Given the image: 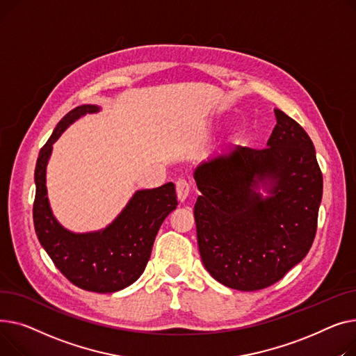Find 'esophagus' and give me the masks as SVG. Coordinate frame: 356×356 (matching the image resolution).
<instances>
[{
    "label": "esophagus",
    "instance_id": "1",
    "mask_svg": "<svg viewBox=\"0 0 356 356\" xmlns=\"http://www.w3.org/2000/svg\"><path fill=\"white\" fill-rule=\"evenodd\" d=\"M175 188H177V195H178V200L179 201H185L188 198V195H190V191H191V185L188 181L185 179H178L175 182Z\"/></svg>",
    "mask_w": 356,
    "mask_h": 356
}]
</instances>
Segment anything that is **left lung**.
Returning a JSON list of instances; mask_svg holds the SVG:
<instances>
[{"label": "left lung", "instance_id": "8db88e82", "mask_svg": "<svg viewBox=\"0 0 356 356\" xmlns=\"http://www.w3.org/2000/svg\"><path fill=\"white\" fill-rule=\"evenodd\" d=\"M267 148L236 146L194 172L202 264L221 284L253 291L279 282L315 240L323 179L315 146L300 124L276 109ZM268 186V197L257 191Z\"/></svg>", "mask_w": 356, "mask_h": 356}]
</instances>
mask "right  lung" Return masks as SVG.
Masks as SVG:
<instances>
[{"instance_id":"right-lung-1","label":"right lung","mask_w":356,"mask_h":356,"mask_svg":"<svg viewBox=\"0 0 356 356\" xmlns=\"http://www.w3.org/2000/svg\"><path fill=\"white\" fill-rule=\"evenodd\" d=\"M97 111L95 104H83L70 111L40 149L34 171L33 220L38 241L63 276L83 290L113 293L131 286L143 273L158 229L166 216L175 210L178 201L175 185L168 182L154 190L138 191L118 218L102 232L74 234L57 222L46 188V166L53 143L70 123Z\"/></svg>"}]
</instances>
